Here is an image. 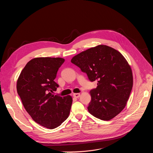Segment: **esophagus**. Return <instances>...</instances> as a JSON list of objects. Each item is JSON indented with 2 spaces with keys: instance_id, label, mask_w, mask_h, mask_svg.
Masks as SVG:
<instances>
[{
  "instance_id": "obj_1",
  "label": "esophagus",
  "mask_w": 153,
  "mask_h": 153,
  "mask_svg": "<svg viewBox=\"0 0 153 153\" xmlns=\"http://www.w3.org/2000/svg\"><path fill=\"white\" fill-rule=\"evenodd\" d=\"M80 93H74L73 94V97H74L75 98H78L80 97Z\"/></svg>"
}]
</instances>
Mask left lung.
Segmentation results:
<instances>
[{"mask_svg": "<svg viewBox=\"0 0 153 153\" xmlns=\"http://www.w3.org/2000/svg\"><path fill=\"white\" fill-rule=\"evenodd\" d=\"M71 62L85 73L91 82H98L96 88L90 91L89 113L102 120L119 114L126 106L133 84L131 69L122 54L100 45L82 51Z\"/></svg>", "mask_w": 153, "mask_h": 153, "instance_id": "8db88e82", "label": "left lung"}]
</instances>
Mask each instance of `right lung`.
<instances>
[{
	"label": "right lung",
	"mask_w": 153,
	"mask_h": 153,
	"mask_svg": "<svg viewBox=\"0 0 153 153\" xmlns=\"http://www.w3.org/2000/svg\"><path fill=\"white\" fill-rule=\"evenodd\" d=\"M64 61L60 57L34 58L25 65L17 82V91L26 111L36 122L49 129L67 119L72 105L70 96L53 94L59 87L54 79Z\"/></svg>",
	"instance_id": "right-lung-1"
}]
</instances>
